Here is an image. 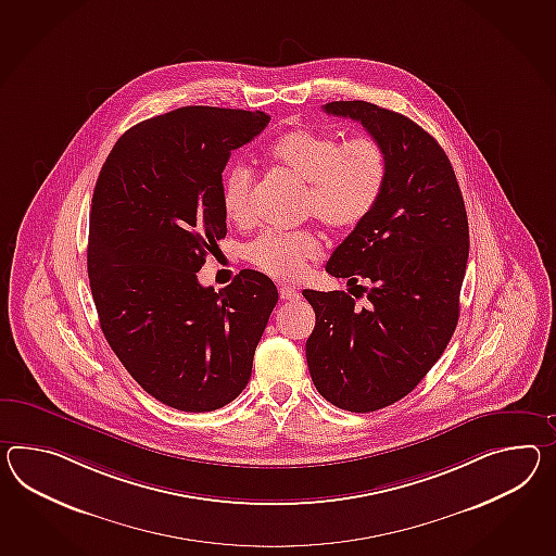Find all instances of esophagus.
<instances>
[{"label": "esophagus", "instance_id": "esophagus-1", "mask_svg": "<svg viewBox=\"0 0 556 556\" xmlns=\"http://www.w3.org/2000/svg\"><path fill=\"white\" fill-rule=\"evenodd\" d=\"M279 295L283 301H298L301 295H299L298 289L295 287H289V285H281L279 287Z\"/></svg>", "mask_w": 556, "mask_h": 556}]
</instances>
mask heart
<instances>
[{
	"label": "heart",
	"instance_id": "b5f03b06",
	"mask_svg": "<svg viewBox=\"0 0 556 556\" xmlns=\"http://www.w3.org/2000/svg\"><path fill=\"white\" fill-rule=\"evenodd\" d=\"M269 156L303 182L301 215L315 217L329 230H348L364 223L376 208L388 178L386 150L371 136L341 142L338 136L309 128L277 138ZM253 170L232 164L220 182L225 217L244 225L251 218ZM317 230H263L244 247V258L277 279H298L319 255Z\"/></svg>",
	"mask_w": 556,
	"mask_h": 556
}]
</instances>
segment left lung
<instances>
[{
  "instance_id": "8db88e82",
  "label": "left lung",
  "mask_w": 556,
  "mask_h": 556,
  "mask_svg": "<svg viewBox=\"0 0 556 556\" xmlns=\"http://www.w3.org/2000/svg\"><path fill=\"white\" fill-rule=\"evenodd\" d=\"M324 110L364 124L388 156L376 208L326 267L359 287L366 303L355 305L345 291H303L315 312L305 355L317 392L366 414L412 392L446 350L460 315L468 217L446 152L421 126L364 100ZM359 278L370 287L357 286Z\"/></svg>"
}]
</instances>
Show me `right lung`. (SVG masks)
Instances as JSON below:
<instances>
[{
  "instance_id": "add662e5",
  "label": "right lung",
  "mask_w": 556,
  "mask_h": 556,
  "mask_svg": "<svg viewBox=\"0 0 556 556\" xmlns=\"http://www.w3.org/2000/svg\"><path fill=\"white\" fill-rule=\"evenodd\" d=\"M265 112L185 106L126 130L96 180L88 277L102 333L138 386L180 412L227 406L251 378L277 287L243 269L215 291L197 273L227 235L230 150Z\"/></svg>"
}]
</instances>
